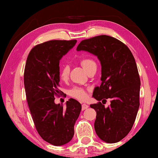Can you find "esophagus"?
Wrapping results in <instances>:
<instances>
[{
  "label": "esophagus",
  "instance_id": "obj_1",
  "mask_svg": "<svg viewBox=\"0 0 158 158\" xmlns=\"http://www.w3.org/2000/svg\"><path fill=\"white\" fill-rule=\"evenodd\" d=\"M88 108V105L86 104V103H83L82 104V110H85Z\"/></svg>",
  "mask_w": 158,
  "mask_h": 158
}]
</instances>
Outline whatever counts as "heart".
<instances>
[{
  "instance_id": "b5f03b06",
  "label": "heart",
  "mask_w": 158,
  "mask_h": 158,
  "mask_svg": "<svg viewBox=\"0 0 158 158\" xmlns=\"http://www.w3.org/2000/svg\"><path fill=\"white\" fill-rule=\"evenodd\" d=\"M80 63L84 70L88 73L91 69L96 68V63L94 60L90 57H84L80 60ZM70 74V68L68 65L62 66L60 70V77L62 81H66ZM89 90L81 87H74L69 90V95L73 98L80 101H84L88 98V93Z\"/></svg>"
}]
</instances>
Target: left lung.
Listing matches in <instances>:
<instances>
[{
  "instance_id": "left-lung-1",
  "label": "left lung",
  "mask_w": 158,
  "mask_h": 158,
  "mask_svg": "<svg viewBox=\"0 0 158 158\" xmlns=\"http://www.w3.org/2000/svg\"><path fill=\"white\" fill-rule=\"evenodd\" d=\"M77 50L96 55L101 64V84L90 105L96 111L95 131L108 143L119 142L132 128L139 106L140 78L135 57L126 44L117 39L99 35L82 40ZM107 99L111 104L105 107Z\"/></svg>"
}]
</instances>
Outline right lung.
Segmentation results:
<instances>
[{
  "label": "right lung",
  "mask_w": 158,
  "mask_h": 158,
  "mask_svg": "<svg viewBox=\"0 0 158 158\" xmlns=\"http://www.w3.org/2000/svg\"><path fill=\"white\" fill-rule=\"evenodd\" d=\"M77 41L50 40L31 49L26 62L23 82L27 103L40 137L53 145L68 143L74 135V125L81 104L73 98L66 106L55 104L59 96L60 60Z\"/></svg>",
  "instance_id": "obj_1"
}]
</instances>
